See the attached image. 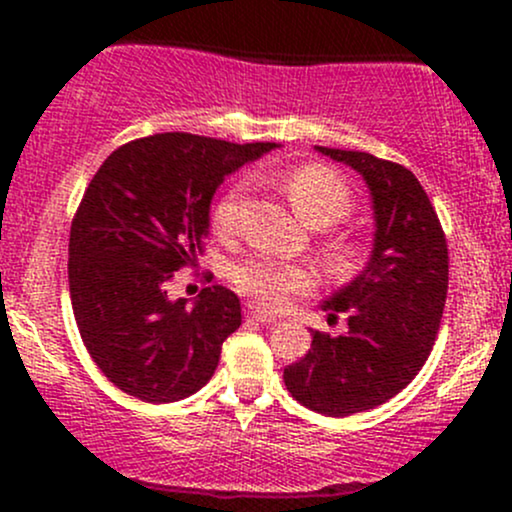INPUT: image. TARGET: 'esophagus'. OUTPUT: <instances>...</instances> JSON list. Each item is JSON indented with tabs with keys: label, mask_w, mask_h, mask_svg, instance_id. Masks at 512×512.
<instances>
[{
	"label": "esophagus",
	"mask_w": 512,
	"mask_h": 512,
	"mask_svg": "<svg viewBox=\"0 0 512 512\" xmlns=\"http://www.w3.org/2000/svg\"><path fill=\"white\" fill-rule=\"evenodd\" d=\"M245 314H247V317H250V319H252V322H260V324H270V322H275V319H277V317H272V314L262 312V309L252 307V304H247Z\"/></svg>",
	"instance_id": "34e87169"
}]
</instances>
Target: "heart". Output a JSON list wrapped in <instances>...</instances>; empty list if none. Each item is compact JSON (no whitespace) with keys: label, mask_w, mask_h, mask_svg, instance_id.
Segmentation results:
<instances>
[{"label":"heart","mask_w":512,"mask_h":512,"mask_svg":"<svg viewBox=\"0 0 512 512\" xmlns=\"http://www.w3.org/2000/svg\"><path fill=\"white\" fill-rule=\"evenodd\" d=\"M282 188H285L294 213L307 225H334L352 213V190H349L347 180L329 165H297V168L287 170L282 175ZM242 198H245L242 185H232L230 190L220 195L213 208V227L218 235L235 232L237 210H240ZM339 255L347 257V247H342ZM230 280L237 292L245 294L257 307L282 309L289 299L314 287V272L302 262L257 255L232 267Z\"/></svg>","instance_id":"1"}]
</instances>
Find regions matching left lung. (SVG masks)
<instances>
[{
    "label": "left lung",
    "instance_id": "obj_1",
    "mask_svg": "<svg viewBox=\"0 0 512 512\" xmlns=\"http://www.w3.org/2000/svg\"><path fill=\"white\" fill-rule=\"evenodd\" d=\"M366 180L374 247L361 275L322 304L347 334L314 332L312 349L285 369L289 394L324 416H352L399 394L426 364L448 292V245L426 190L409 168L371 153L317 146Z\"/></svg>",
    "mask_w": 512,
    "mask_h": 512
}]
</instances>
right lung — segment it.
<instances>
[{"instance_id":"add662e5","label":"right lung","mask_w":512,"mask_h":512,"mask_svg":"<svg viewBox=\"0 0 512 512\" xmlns=\"http://www.w3.org/2000/svg\"><path fill=\"white\" fill-rule=\"evenodd\" d=\"M272 148L158 133L113 151L86 188L69 237L71 307L91 359L128 396L170 404L218 369L242 324L237 294L205 287L185 309L165 285L203 252L225 175Z\"/></svg>"}]
</instances>
